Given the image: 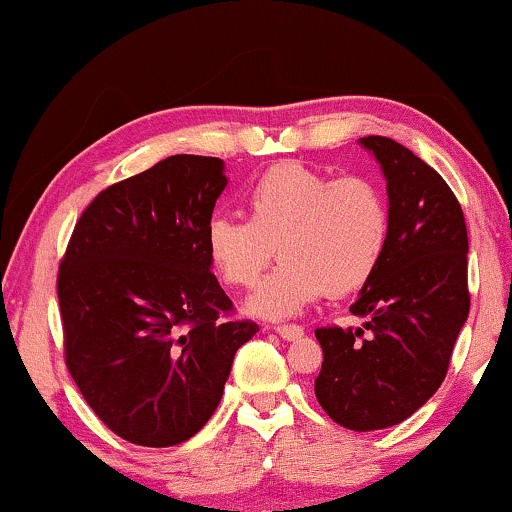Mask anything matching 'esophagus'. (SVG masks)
Masks as SVG:
<instances>
[{
    "label": "esophagus",
    "instance_id": "esophagus-1",
    "mask_svg": "<svg viewBox=\"0 0 512 512\" xmlns=\"http://www.w3.org/2000/svg\"><path fill=\"white\" fill-rule=\"evenodd\" d=\"M275 333H277L282 340H286V342L300 340V338H303V335H305L303 328H300V326H289V324H286V326H277Z\"/></svg>",
    "mask_w": 512,
    "mask_h": 512
}]
</instances>
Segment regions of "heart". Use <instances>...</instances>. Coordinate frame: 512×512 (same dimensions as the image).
<instances>
[{"instance_id":"1","label":"heart","mask_w":512,"mask_h":512,"mask_svg":"<svg viewBox=\"0 0 512 512\" xmlns=\"http://www.w3.org/2000/svg\"><path fill=\"white\" fill-rule=\"evenodd\" d=\"M247 221L212 216L209 263L230 286H254L272 256L282 265L251 293L247 312L289 319L328 296H349L375 275L389 240V209L373 181L331 179L300 163L270 167L244 198Z\"/></svg>"}]
</instances>
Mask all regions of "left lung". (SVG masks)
Returning <instances> with one entry per match:
<instances>
[{
  "mask_svg": "<svg viewBox=\"0 0 512 512\" xmlns=\"http://www.w3.org/2000/svg\"><path fill=\"white\" fill-rule=\"evenodd\" d=\"M387 181L389 240L349 307L359 328H317L314 394L349 431L401 424L436 394L468 319V235L440 174L389 137H361Z\"/></svg>",
  "mask_w": 512,
  "mask_h": 512,
  "instance_id": "left-lung-1",
  "label": "left lung"
}]
</instances>
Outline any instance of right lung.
<instances>
[{"mask_svg": "<svg viewBox=\"0 0 512 512\" xmlns=\"http://www.w3.org/2000/svg\"><path fill=\"white\" fill-rule=\"evenodd\" d=\"M226 163L170 156L90 202L60 263L65 356L76 387L116 436L186 443L214 415L251 321L212 275L205 228Z\"/></svg>", "mask_w": 512, "mask_h": 512, "instance_id": "add662e5", "label": "right lung"}]
</instances>
